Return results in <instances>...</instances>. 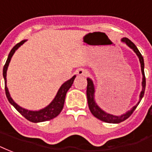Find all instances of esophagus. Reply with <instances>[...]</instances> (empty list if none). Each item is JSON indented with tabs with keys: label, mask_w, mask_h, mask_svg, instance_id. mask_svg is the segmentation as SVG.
Returning a JSON list of instances; mask_svg holds the SVG:
<instances>
[{
	"label": "esophagus",
	"mask_w": 152,
	"mask_h": 152,
	"mask_svg": "<svg viewBox=\"0 0 152 152\" xmlns=\"http://www.w3.org/2000/svg\"><path fill=\"white\" fill-rule=\"evenodd\" d=\"M77 75L81 76H87L88 75V71L84 69H80L77 70Z\"/></svg>",
	"instance_id": "34e87169"
}]
</instances>
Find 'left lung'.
I'll return each mask as SVG.
<instances>
[{
	"mask_svg": "<svg viewBox=\"0 0 152 152\" xmlns=\"http://www.w3.org/2000/svg\"><path fill=\"white\" fill-rule=\"evenodd\" d=\"M122 42H124L125 44L128 45L129 47L134 50V52L137 54V56L139 57L140 59V65H141V71H142V91L140 93V100L134 107H133L130 110H128L127 112L119 116L117 115H110L109 113H107L103 110H102L100 107L97 105L94 100V93H95V90H94V86L93 81L91 80V78H87V88H86V96H87V101H88V106L89 109L91 110V112L92 113V115L96 117L97 118H99L102 122L105 123H109V124H119L123 121L126 120V118H128L134 112V110L136 109V107L138 105L140 104V101L142 100V97L144 95V92H145V87H146V78L145 75H144V61H143V58H142V54L140 53V52L138 50V48L136 47V45H134V43L129 40L126 37H124L122 39Z\"/></svg>",
	"mask_w": 152,
	"mask_h": 152,
	"instance_id": "8db88e82",
	"label": "left lung"
}]
</instances>
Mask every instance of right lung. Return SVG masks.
I'll return each instance as SVG.
<instances>
[{"mask_svg": "<svg viewBox=\"0 0 152 152\" xmlns=\"http://www.w3.org/2000/svg\"><path fill=\"white\" fill-rule=\"evenodd\" d=\"M27 40H23L20 42L18 43L17 45L12 48L11 51H10V54L8 56V58H7V61L5 62L4 66V68H3V77H4V89H5V94H6V97L9 102L11 103V104L15 107L16 110H18V112L20 113V115L24 116L26 119H28V121L30 122H33V123H41V122H45V121H48L52 119V118H55L58 115L60 114V112L62 110L64 106V102H65V99H66V94L67 91H69V89L71 87L72 84L74 83V80L76 76H73V77L69 79V80L66 81V83H63L61 86L59 88L58 93L56 94L55 98L53 99V100L52 102H50V104L48 105L47 107L43 108L42 110H35V111H33V110H26V109H24L22 107H20L19 105H18L11 98L10 94V92H9V90H8V87H7L6 85V73L7 69H8V66H9V64L10 62V60L12 58L13 53H15V51L18 50V48L20 47V45H23L24 43L26 42Z\"/></svg>", "mask_w": 152, "mask_h": 152, "instance_id": "right-lung-1", "label": "right lung"}]
</instances>
